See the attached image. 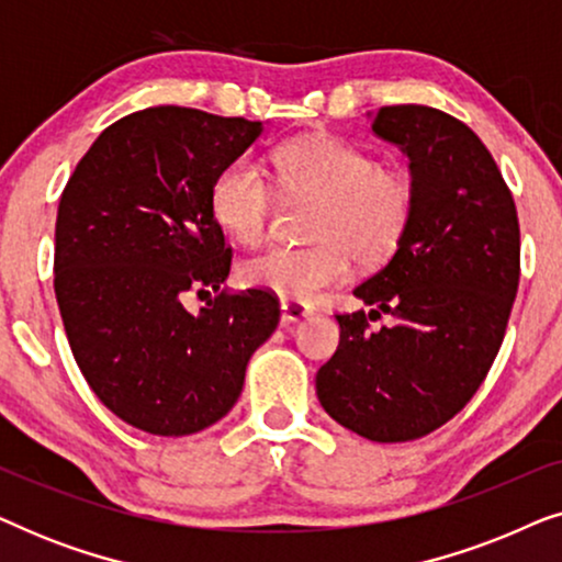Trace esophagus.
Masks as SVG:
<instances>
[{"instance_id":"obj_1","label":"esophagus","mask_w":562,"mask_h":562,"mask_svg":"<svg viewBox=\"0 0 562 562\" xmlns=\"http://www.w3.org/2000/svg\"><path fill=\"white\" fill-rule=\"evenodd\" d=\"M306 317H312V306L299 304V302H281V325L283 327L296 325V322H302Z\"/></svg>"}]
</instances>
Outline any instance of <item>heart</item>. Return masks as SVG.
Instances as JSON below:
<instances>
[{
	"label": "heart",
	"mask_w": 562,
	"mask_h": 562,
	"mask_svg": "<svg viewBox=\"0 0 562 562\" xmlns=\"http://www.w3.org/2000/svg\"><path fill=\"white\" fill-rule=\"evenodd\" d=\"M283 191L319 202L312 248H268L243 260L240 279L281 302L310 304L350 276L352 256L379 263L402 243L414 210L412 179L381 168L371 153L333 135L286 143L276 153ZM273 191L256 160L243 156L212 183V214L237 243L266 235Z\"/></svg>",
	"instance_id": "obj_1"
}]
</instances>
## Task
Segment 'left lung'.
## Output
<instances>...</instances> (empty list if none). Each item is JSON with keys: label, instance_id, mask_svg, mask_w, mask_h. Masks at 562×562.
Returning a JSON list of instances; mask_svg holds the SVG:
<instances>
[{"label": "left lung", "instance_id": "obj_1", "mask_svg": "<svg viewBox=\"0 0 562 562\" xmlns=\"http://www.w3.org/2000/svg\"><path fill=\"white\" fill-rule=\"evenodd\" d=\"M366 117L409 160L414 210L389 263L352 291L373 310L337 314L340 345L317 371V398L366 440L409 442L471 402L502 348L519 222L496 160L463 122L422 104ZM379 311L397 322L371 334Z\"/></svg>", "mask_w": 562, "mask_h": 562}]
</instances>
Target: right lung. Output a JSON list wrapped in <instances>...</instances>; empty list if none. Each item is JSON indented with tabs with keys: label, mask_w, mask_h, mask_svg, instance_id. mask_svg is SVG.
<instances>
[{
	"label": "right lung",
	"mask_w": 562,
	"mask_h": 562,
	"mask_svg": "<svg viewBox=\"0 0 562 562\" xmlns=\"http://www.w3.org/2000/svg\"><path fill=\"white\" fill-rule=\"evenodd\" d=\"M260 133L263 122L148 106L106 127L60 194V319L91 391L130 427L183 437L220 422L279 325L268 291H220L233 250L212 214L214 179ZM189 290L218 299L189 313Z\"/></svg>",
	"instance_id": "right-lung-1"
}]
</instances>
